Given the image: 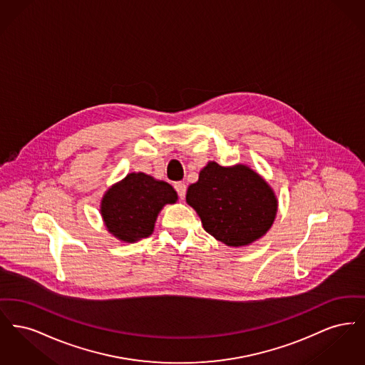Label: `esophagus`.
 <instances>
[{
	"mask_svg": "<svg viewBox=\"0 0 365 365\" xmlns=\"http://www.w3.org/2000/svg\"><path fill=\"white\" fill-rule=\"evenodd\" d=\"M175 189H176L178 194H179V198L183 200L185 195H186V190H187L186 183H183V182H176V183H175Z\"/></svg>",
	"mask_w": 365,
	"mask_h": 365,
	"instance_id": "34e87169",
	"label": "esophagus"
}]
</instances>
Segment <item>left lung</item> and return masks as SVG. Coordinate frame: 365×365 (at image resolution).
Returning <instances> with one entry per match:
<instances>
[{
    "label": "left lung",
    "instance_id": "1",
    "mask_svg": "<svg viewBox=\"0 0 365 365\" xmlns=\"http://www.w3.org/2000/svg\"><path fill=\"white\" fill-rule=\"evenodd\" d=\"M186 202L204 230L230 247L256 242L274 225L278 198L267 180L249 165L209 161L187 189Z\"/></svg>",
    "mask_w": 365,
    "mask_h": 365
}]
</instances>
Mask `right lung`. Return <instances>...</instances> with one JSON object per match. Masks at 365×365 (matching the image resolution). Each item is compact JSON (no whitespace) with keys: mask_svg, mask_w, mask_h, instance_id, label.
<instances>
[{"mask_svg":"<svg viewBox=\"0 0 365 365\" xmlns=\"http://www.w3.org/2000/svg\"><path fill=\"white\" fill-rule=\"evenodd\" d=\"M176 201L178 192L170 183L131 173L105 191L100 212L108 232L133 243L152 235L161 209Z\"/></svg>","mask_w":365,"mask_h":365,"instance_id":"right-lung-1","label":"right lung"}]
</instances>
